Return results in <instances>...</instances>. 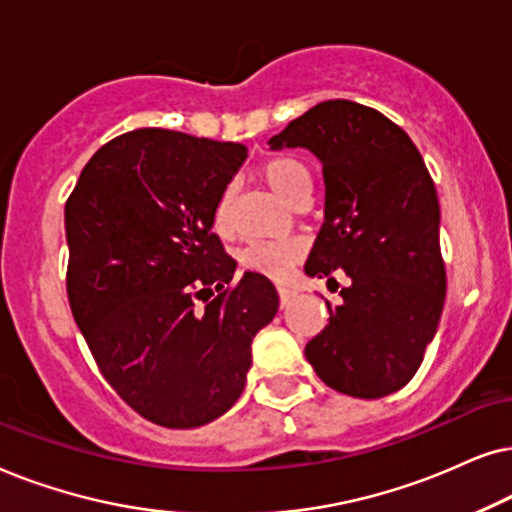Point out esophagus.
<instances>
[{"instance_id":"1","label":"esophagus","mask_w":512,"mask_h":512,"mask_svg":"<svg viewBox=\"0 0 512 512\" xmlns=\"http://www.w3.org/2000/svg\"><path fill=\"white\" fill-rule=\"evenodd\" d=\"M297 295V292L295 290H292L290 288V285H278V297H281V304L285 306V304H288L290 302V299L292 297H295Z\"/></svg>"}]
</instances>
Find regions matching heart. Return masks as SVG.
Returning a JSON list of instances; mask_svg holds the SVG:
<instances>
[{
  "mask_svg": "<svg viewBox=\"0 0 512 512\" xmlns=\"http://www.w3.org/2000/svg\"><path fill=\"white\" fill-rule=\"evenodd\" d=\"M260 175L288 203H295L302 196L311 194L309 168L295 156H274L260 168ZM231 208H234V192H231V187H224L213 208V227L217 234H229L231 231ZM302 255L304 245L297 238H276V241L250 243L241 252V264L255 274L285 278L292 264L299 262Z\"/></svg>",
  "mask_w": 512,
  "mask_h": 512,
  "instance_id": "1",
  "label": "heart"
}]
</instances>
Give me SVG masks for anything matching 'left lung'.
Wrapping results in <instances>:
<instances>
[{
    "instance_id": "1",
    "label": "left lung",
    "mask_w": 512,
    "mask_h": 512,
    "mask_svg": "<svg viewBox=\"0 0 512 512\" xmlns=\"http://www.w3.org/2000/svg\"><path fill=\"white\" fill-rule=\"evenodd\" d=\"M269 145L323 161L325 222L304 271L351 281L306 360L339 393L384 398L417 374L445 306L433 177L403 128L351 100L318 102Z\"/></svg>"
}]
</instances>
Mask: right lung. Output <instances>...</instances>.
Masks as SVG:
<instances>
[{
	"label": "right lung",
	"instance_id": "obj_1",
	"mask_svg": "<svg viewBox=\"0 0 512 512\" xmlns=\"http://www.w3.org/2000/svg\"><path fill=\"white\" fill-rule=\"evenodd\" d=\"M245 156L238 142L138 128L91 156L65 203L72 316L107 384L152 424L222 417L278 311L274 283L234 281L210 231Z\"/></svg>",
	"mask_w": 512,
	"mask_h": 512
}]
</instances>
